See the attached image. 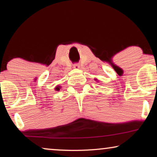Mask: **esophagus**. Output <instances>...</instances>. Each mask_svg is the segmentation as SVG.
I'll return each mask as SVG.
<instances>
[{"mask_svg":"<svg viewBox=\"0 0 157 157\" xmlns=\"http://www.w3.org/2000/svg\"><path fill=\"white\" fill-rule=\"evenodd\" d=\"M74 68L75 69H79L80 68V65L78 63H75L74 65Z\"/></svg>","mask_w":157,"mask_h":157,"instance_id":"1","label":"esophagus"}]
</instances>
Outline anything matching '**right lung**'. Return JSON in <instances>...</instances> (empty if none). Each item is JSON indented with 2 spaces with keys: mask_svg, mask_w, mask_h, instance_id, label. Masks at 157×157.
I'll use <instances>...</instances> for the list:
<instances>
[{
  "mask_svg": "<svg viewBox=\"0 0 157 157\" xmlns=\"http://www.w3.org/2000/svg\"><path fill=\"white\" fill-rule=\"evenodd\" d=\"M59 88H60V86H56V91H59Z\"/></svg>",
  "mask_w": 157,
  "mask_h": 157,
  "instance_id": "obj_1",
  "label": "right lung"
}]
</instances>
